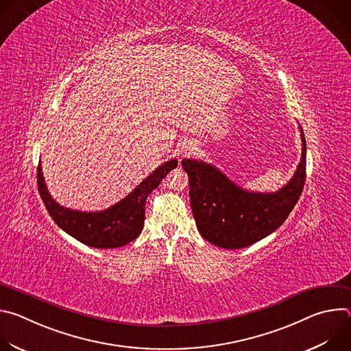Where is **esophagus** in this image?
<instances>
[{"label":"esophagus","instance_id":"34e87169","mask_svg":"<svg viewBox=\"0 0 351 351\" xmlns=\"http://www.w3.org/2000/svg\"><path fill=\"white\" fill-rule=\"evenodd\" d=\"M195 149H197V147H195V144L193 141H186V143L180 144V147L178 148V153L180 156H190V154H193L195 152Z\"/></svg>","mask_w":351,"mask_h":351}]
</instances>
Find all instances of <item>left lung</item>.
Returning a JSON list of instances; mask_svg holds the SVG:
<instances>
[{
	"label": "left lung",
	"mask_w": 351,
	"mask_h": 351,
	"mask_svg": "<svg viewBox=\"0 0 351 351\" xmlns=\"http://www.w3.org/2000/svg\"><path fill=\"white\" fill-rule=\"evenodd\" d=\"M293 178L275 193L248 191L211 164L182 161L189 175L190 204L202 236L222 248H243L275 232L289 217L306 182V137Z\"/></svg>",
	"instance_id": "obj_1"
}]
</instances>
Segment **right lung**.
<instances>
[{
	"label": "right lung",
	"instance_id": "add662e5",
	"mask_svg": "<svg viewBox=\"0 0 351 351\" xmlns=\"http://www.w3.org/2000/svg\"><path fill=\"white\" fill-rule=\"evenodd\" d=\"M176 167L178 160L175 158L164 162L119 203L95 213H83L60 206L47 190L40 161L37 186L48 214L62 230L94 248H117L133 241L141 233L148 194L158 187L162 179Z\"/></svg>",
	"mask_w": 351,
	"mask_h": 351
}]
</instances>
